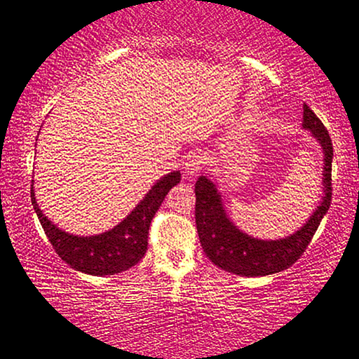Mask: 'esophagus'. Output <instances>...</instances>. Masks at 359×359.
Here are the masks:
<instances>
[{
    "instance_id": "1",
    "label": "esophagus",
    "mask_w": 359,
    "mask_h": 359,
    "mask_svg": "<svg viewBox=\"0 0 359 359\" xmlns=\"http://www.w3.org/2000/svg\"><path fill=\"white\" fill-rule=\"evenodd\" d=\"M203 163H205V156L201 152H192L187 157L184 162V170L187 175H197L203 168Z\"/></svg>"
}]
</instances>
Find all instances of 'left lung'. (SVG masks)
I'll return each instance as SVG.
<instances>
[{"mask_svg":"<svg viewBox=\"0 0 359 359\" xmlns=\"http://www.w3.org/2000/svg\"><path fill=\"white\" fill-rule=\"evenodd\" d=\"M302 126L303 130L310 131L323 149V198L306 223L294 234L274 241L257 239L245 234L226 213L218 184L207 176H198L196 183L197 233L203 252L218 268L247 278L274 274L292 266L310 244L330 207L334 151L326 126L306 104H303Z\"/></svg>","mask_w":359,"mask_h":359,"instance_id":"left-lung-1","label":"left lung"}]
</instances>
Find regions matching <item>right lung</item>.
Instances as JSON below:
<instances>
[{
    "instance_id": "1",
    "label": "right lung",
    "mask_w": 359,
    "mask_h": 359,
    "mask_svg": "<svg viewBox=\"0 0 359 359\" xmlns=\"http://www.w3.org/2000/svg\"><path fill=\"white\" fill-rule=\"evenodd\" d=\"M181 181L180 172L162 176L142 201L117 226L96 236H75L59 229L38 207L32 184V205L49 242L62 260L76 271L91 276H110L135 266L147 250L149 226L165 196Z\"/></svg>"
}]
</instances>
